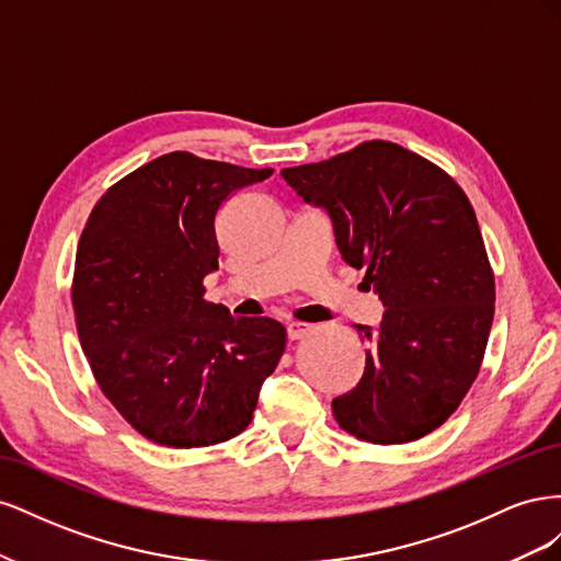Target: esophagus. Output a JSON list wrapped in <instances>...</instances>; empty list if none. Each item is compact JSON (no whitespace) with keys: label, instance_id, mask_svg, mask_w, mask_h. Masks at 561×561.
Listing matches in <instances>:
<instances>
[{"label":"esophagus","instance_id":"1","mask_svg":"<svg viewBox=\"0 0 561 561\" xmlns=\"http://www.w3.org/2000/svg\"><path fill=\"white\" fill-rule=\"evenodd\" d=\"M309 325H304V322H287V328H285V332H287V339H290V342H297V339H301V336H307L309 334Z\"/></svg>","mask_w":561,"mask_h":561}]
</instances>
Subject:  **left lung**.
Segmentation results:
<instances>
[{
  "mask_svg": "<svg viewBox=\"0 0 561 561\" xmlns=\"http://www.w3.org/2000/svg\"><path fill=\"white\" fill-rule=\"evenodd\" d=\"M280 178L325 210L344 264L365 268L381 325H358L365 371L332 400L339 426L365 443L402 445L451 416L480 371L494 320V274L468 196L400 145L371 140Z\"/></svg>",
  "mask_w": 561,
  "mask_h": 561,
  "instance_id": "obj_1",
  "label": "left lung"
}]
</instances>
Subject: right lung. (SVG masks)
<instances>
[{
    "instance_id": "right-lung-1",
    "label": "right lung",
    "mask_w": 561,
    "mask_h": 561,
    "mask_svg": "<svg viewBox=\"0 0 561 561\" xmlns=\"http://www.w3.org/2000/svg\"><path fill=\"white\" fill-rule=\"evenodd\" d=\"M271 173L171 151L116 182L81 231L79 342L100 390L151 443L192 449L243 433L285 351L280 322L203 299L219 208Z\"/></svg>"
}]
</instances>
